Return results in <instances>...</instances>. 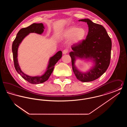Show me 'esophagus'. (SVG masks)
<instances>
[{
	"mask_svg": "<svg viewBox=\"0 0 127 127\" xmlns=\"http://www.w3.org/2000/svg\"><path fill=\"white\" fill-rule=\"evenodd\" d=\"M62 53H63V54H67V53H68V50H67V49H65V50H64L63 51Z\"/></svg>",
	"mask_w": 127,
	"mask_h": 127,
	"instance_id": "34e87169",
	"label": "esophagus"
}]
</instances>
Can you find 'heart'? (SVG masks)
I'll list each match as a JSON object with an SVG mask.
<instances>
[{"label": "heart", "instance_id": "b5f03b06", "mask_svg": "<svg viewBox=\"0 0 127 127\" xmlns=\"http://www.w3.org/2000/svg\"><path fill=\"white\" fill-rule=\"evenodd\" d=\"M86 35L87 31L84 28L71 26L62 31L60 36L62 38H70V42L73 44H77L84 40Z\"/></svg>", "mask_w": 127, "mask_h": 127}]
</instances>
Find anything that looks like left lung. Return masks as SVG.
Masks as SVG:
<instances>
[{"label":"left lung","mask_w":127,"mask_h":127,"mask_svg":"<svg viewBox=\"0 0 127 127\" xmlns=\"http://www.w3.org/2000/svg\"><path fill=\"white\" fill-rule=\"evenodd\" d=\"M87 23L89 27L86 39L71 47L69 55L71 58L73 72L82 82H90L98 79L108 69L110 60L112 43L107 31L102 25L93 22L88 18L79 20ZM83 59L93 63L86 72L79 70L75 65L77 59Z\"/></svg>","instance_id":"8db88e82"}]
</instances>
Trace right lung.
Returning a JSON list of instances; mask_svg holds the SVG:
<instances>
[{
    "label": "right lung",
    "mask_w": 127,
    "mask_h": 127,
    "mask_svg": "<svg viewBox=\"0 0 127 127\" xmlns=\"http://www.w3.org/2000/svg\"><path fill=\"white\" fill-rule=\"evenodd\" d=\"M45 29L42 23H33L30 26L21 29L17 35V36L12 44V50L13 56L14 66L17 72L26 80L31 84H40L45 82L53 72L55 64L59 61L62 55L61 51H59L53 56L50 57L48 61V64L45 72L40 76H30L23 72L19 65L18 56V47L25 38L31 33L42 34Z\"/></svg>",
    "instance_id": "add662e5"
}]
</instances>
